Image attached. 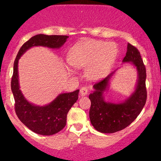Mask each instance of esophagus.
I'll return each mask as SVG.
<instances>
[{
    "mask_svg": "<svg viewBox=\"0 0 161 161\" xmlns=\"http://www.w3.org/2000/svg\"><path fill=\"white\" fill-rule=\"evenodd\" d=\"M80 95L82 96V97L86 96L87 94V93H88V89L86 87H82L80 89Z\"/></svg>",
    "mask_w": 161,
    "mask_h": 161,
    "instance_id": "34e87169",
    "label": "esophagus"
}]
</instances>
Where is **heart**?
Wrapping results in <instances>:
<instances>
[{"label": "heart", "instance_id": "heart-1", "mask_svg": "<svg viewBox=\"0 0 161 161\" xmlns=\"http://www.w3.org/2000/svg\"><path fill=\"white\" fill-rule=\"evenodd\" d=\"M117 56L113 43L89 39L74 46L68 54L67 61L77 69H86V75L92 80L104 78L111 71Z\"/></svg>", "mask_w": 161, "mask_h": 161}]
</instances>
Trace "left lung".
Returning a JSON list of instances; mask_svg holds the SVG:
<instances>
[{
  "instance_id": "1",
  "label": "left lung",
  "mask_w": 161,
  "mask_h": 161,
  "mask_svg": "<svg viewBox=\"0 0 161 161\" xmlns=\"http://www.w3.org/2000/svg\"><path fill=\"white\" fill-rule=\"evenodd\" d=\"M125 63L133 64L137 72L135 88L130 96L116 103L105 100V92L108 90L110 81L118 69L94 84L93 92L89 96L91 100L90 121L92 126L100 133H113L125 129L137 118L146 103V68L138 50L130 43L122 60V64Z\"/></svg>"
}]
</instances>
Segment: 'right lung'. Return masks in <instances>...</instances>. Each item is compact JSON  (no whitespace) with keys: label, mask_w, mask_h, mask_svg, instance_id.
Masks as SVG:
<instances>
[{"label":"right lung","mask_w":161,"mask_h":161,"mask_svg":"<svg viewBox=\"0 0 161 161\" xmlns=\"http://www.w3.org/2000/svg\"><path fill=\"white\" fill-rule=\"evenodd\" d=\"M68 36L37 34L24 43L19 49L14 63L11 82L15 101V111L19 119L31 130L42 136H51L61 131L67 123V115L78 99L80 90L59 94L52 102L39 105L28 101L21 92L19 83L18 62L20 57L33 47L42 46L59 49L67 42Z\"/></svg>","instance_id":"add662e5"}]
</instances>
